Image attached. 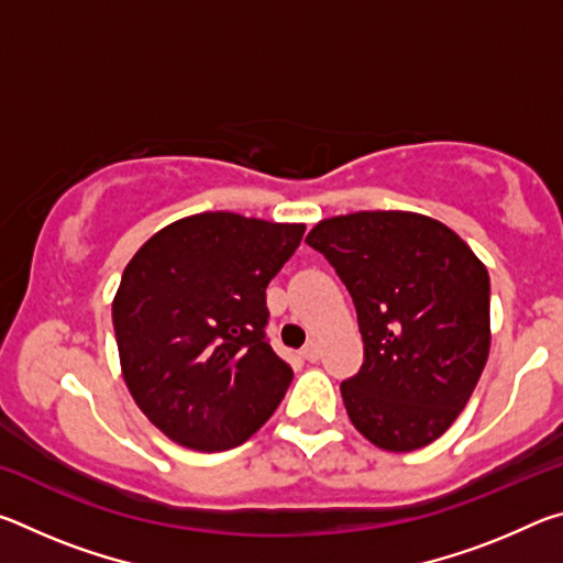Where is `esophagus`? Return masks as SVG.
Instances as JSON below:
<instances>
[{
	"label": "esophagus",
	"mask_w": 563,
	"mask_h": 563,
	"mask_svg": "<svg viewBox=\"0 0 563 563\" xmlns=\"http://www.w3.org/2000/svg\"><path fill=\"white\" fill-rule=\"evenodd\" d=\"M300 355H302L305 360L316 362V360L320 357V342H318V340H310V342H308V345H305V347L300 350Z\"/></svg>",
	"instance_id": "1"
}]
</instances>
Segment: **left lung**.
<instances>
[{
	"label": "left lung",
	"instance_id": "left-lung-1",
	"mask_svg": "<svg viewBox=\"0 0 563 563\" xmlns=\"http://www.w3.org/2000/svg\"><path fill=\"white\" fill-rule=\"evenodd\" d=\"M352 295L365 342L340 385L350 422L387 452L450 430L489 357V273L452 228L409 211H357L305 238Z\"/></svg>",
	"mask_w": 563,
	"mask_h": 563
}]
</instances>
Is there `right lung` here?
<instances>
[{"label": "right lung", "instance_id": "obj_1", "mask_svg": "<svg viewBox=\"0 0 563 563\" xmlns=\"http://www.w3.org/2000/svg\"><path fill=\"white\" fill-rule=\"evenodd\" d=\"M302 233L208 211L161 228L129 261L111 305L121 373L168 440L231 450L280 405L292 369L265 340V288Z\"/></svg>", "mask_w": 563, "mask_h": 563}]
</instances>
